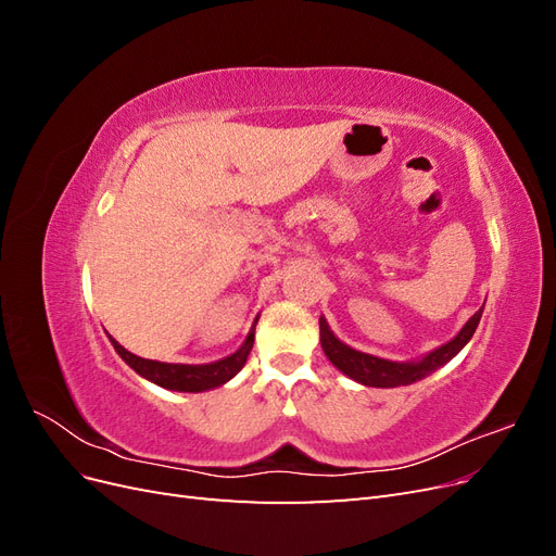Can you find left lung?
Returning a JSON list of instances; mask_svg holds the SVG:
<instances>
[{
    "instance_id": "left-lung-1",
    "label": "left lung",
    "mask_w": 556,
    "mask_h": 556,
    "mask_svg": "<svg viewBox=\"0 0 556 556\" xmlns=\"http://www.w3.org/2000/svg\"><path fill=\"white\" fill-rule=\"evenodd\" d=\"M482 308L468 319L464 329L457 336H454L450 343L429 352V355L422 362L399 364V362H387V359H380V357H374V355H366V352H359V350H352L350 345L341 343L329 331L325 317H319V341H323V350H325V355L329 357V362L336 368H341V371L345 376H350L352 380H357V382L368 384V387L410 384V382L427 378L429 374L435 371V368H441L443 364H447L454 355H457V352L470 341V336L476 333L478 323L482 317Z\"/></svg>"
}]
</instances>
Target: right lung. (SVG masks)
<instances>
[{
  "instance_id": "right-lung-1",
  "label": "right lung",
  "mask_w": 556,
  "mask_h": 556,
  "mask_svg": "<svg viewBox=\"0 0 556 556\" xmlns=\"http://www.w3.org/2000/svg\"><path fill=\"white\" fill-rule=\"evenodd\" d=\"M257 325V319H255ZM113 348L117 355H121L134 371L139 376L153 380L160 387H166V390H176V392H206L213 390V387H220L227 380L237 376L243 364L248 362V355L252 350V343H255V327L250 329L245 343L241 350L233 352L231 357H225L220 362L204 364V366H190V364H164V362H153V359H143L131 355L129 350H125L121 343L113 341Z\"/></svg>"
}]
</instances>
